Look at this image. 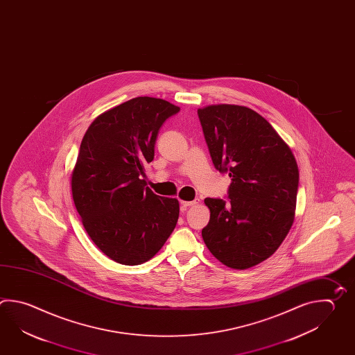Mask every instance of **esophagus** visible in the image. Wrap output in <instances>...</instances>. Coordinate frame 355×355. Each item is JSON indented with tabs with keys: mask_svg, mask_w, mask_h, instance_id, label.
I'll return each mask as SVG.
<instances>
[{
	"mask_svg": "<svg viewBox=\"0 0 355 355\" xmlns=\"http://www.w3.org/2000/svg\"><path fill=\"white\" fill-rule=\"evenodd\" d=\"M196 203H198V200H195V201H181V210L186 211L191 206H193Z\"/></svg>",
	"mask_w": 355,
	"mask_h": 355,
	"instance_id": "1",
	"label": "esophagus"
}]
</instances>
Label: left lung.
<instances>
[{"instance_id":"obj_1","label":"left lung","mask_w":355,"mask_h":355,"mask_svg":"<svg viewBox=\"0 0 355 355\" xmlns=\"http://www.w3.org/2000/svg\"><path fill=\"white\" fill-rule=\"evenodd\" d=\"M197 114L214 166L232 178L227 202L205 200L210 221L202 229L203 241L226 267H254L275 253L293 224L296 159L254 110L212 105Z\"/></svg>"}]
</instances>
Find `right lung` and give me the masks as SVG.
Listing matches in <instances>:
<instances>
[{"label":"right lung","mask_w":355,"mask_h":355,"mask_svg":"<svg viewBox=\"0 0 355 355\" xmlns=\"http://www.w3.org/2000/svg\"><path fill=\"white\" fill-rule=\"evenodd\" d=\"M178 111L164 100L137 97L96 117L82 139L73 201L89 238L120 264L152 259L177 224L178 200L155 195L141 177L162 125Z\"/></svg>","instance_id":"1"}]
</instances>
